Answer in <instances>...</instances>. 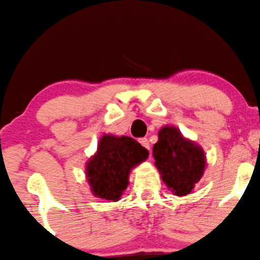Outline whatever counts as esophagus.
<instances>
[{"label":"esophagus","instance_id":"1","mask_svg":"<svg viewBox=\"0 0 260 260\" xmlns=\"http://www.w3.org/2000/svg\"><path fill=\"white\" fill-rule=\"evenodd\" d=\"M139 143H141L146 149H149V141L147 138H141L139 139Z\"/></svg>","mask_w":260,"mask_h":260}]
</instances>
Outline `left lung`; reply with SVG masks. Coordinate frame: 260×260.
Listing matches in <instances>:
<instances>
[{
	"label": "left lung",
	"mask_w": 260,
	"mask_h": 260,
	"mask_svg": "<svg viewBox=\"0 0 260 260\" xmlns=\"http://www.w3.org/2000/svg\"><path fill=\"white\" fill-rule=\"evenodd\" d=\"M153 157L167 188L178 197L192 192L207 167L203 148L185 138L173 125L159 129L158 142L153 146Z\"/></svg>",
	"instance_id": "8db88e82"
}]
</instances>
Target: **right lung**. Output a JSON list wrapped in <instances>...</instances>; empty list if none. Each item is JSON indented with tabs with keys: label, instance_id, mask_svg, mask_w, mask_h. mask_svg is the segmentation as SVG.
Here are the masks:
<instances>
[{
	"label": "right lung",
	"instance_id": "add662e5",
	"mask_svg": "<svg viewBox=\"0 0 260 260\" xmlns=\"http://www.w3.org/2000/svg\"><path fill=\"white\" fill-rule=\"evenodd\" d=\"M148 151L127 136L103 135L97 151L86 163V178L92 194L107 202H117L129 184L135 167L148 158Z\"/></svg>",
	"mask_w": 260,
	"mask_h": 260
}]
</instances>
